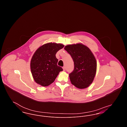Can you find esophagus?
I'll return each instance as SVG.
<instances>
[{
  "label": "esophagus",
  "mask_w": 127,
  "mask_h": 127,
  "mask_svg": "<svg viewBox=\"0 0 127 127\" xmlns=\"http://www.w3.org/2000/svg\"><path fill=\"white\" fill-rule=\"evenodd\" d=\"M62 68H63V70H64V71H65V70H66V67H65V66H64Z\"/></svg>",
  "instance_id": "esophagus-1"
}]
</instances>
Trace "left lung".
I'll return each instance as SVG.
<instances>
[{
  "label": "left lung",
  "instance_id": "left-lung-1",
  "mask_svg": "<svg viewBox=\"0 0 127 127\" xmlns=\"http://www.w3.org/2000/svg\"><path fill=\"white\" fill-rule=\"evenodd\" d=\"M64 49L71 55L74 69L69 74L71 83L83 89L92 83L97 70V61L91 49L81 43L66 45Z\"/></svg>",
  "mask_w": 127,
  "mask_h": 127
}]
</instances>
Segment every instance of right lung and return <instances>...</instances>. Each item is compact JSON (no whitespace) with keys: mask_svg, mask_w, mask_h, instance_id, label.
Segmentation results:
<instances>
[{"mask_svg":"<svg viewBox=\"0 0 127 127\" xmlns=\"http://www.w3.org/2000/svg\"><path fill=\"white\" fill-rule=\"evenodd\" d=\"M64 47L62 44L48 43L37 48L30 61V69L35 81L47 87L52 83L60 72L63 70L57 65V52Z\"/></svg>","mask_w":127,"mask_h":127,"instance_id":"obj_1","label":"right lung"}]
</instances>
